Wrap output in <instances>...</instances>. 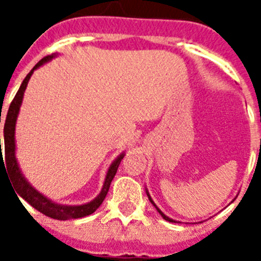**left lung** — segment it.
Masks as SVG:
<instances>
[{
    "label": "left lung",
    "instance_id": "left-lung-1",
    "mask_svg": "<svg viewBox=\"0 0 261 261\" xmlns=\"http://www.w3.org/2000/svg\"><path fill=\"white\" fill-rule=\"evenodd\" d=\"M146 193H147V197H149V200H150V202H151V204H153L154 206H155V209H156V211H158V213L161 214V216H162L163 218H165L166 221H168V222H176V221H174V220H172V218H170V217H167V216H166V214H163V213H162V211H159V208H158V206H156V205L154 204V201H153V200H151V197H150V195H149V192H147V190H146Z\"/></svg>",
    "mask_w": 261,
    "mask_h": 261
}]
</instances>
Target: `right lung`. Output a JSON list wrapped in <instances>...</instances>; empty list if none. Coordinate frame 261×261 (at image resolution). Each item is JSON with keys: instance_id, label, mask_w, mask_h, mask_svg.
<instances>
[{"instance_id": "right-lung-1", "label": "right lung", "mask_w": 261, "mask_h": 261, "mask_svg": "<svg viewBox=\"0 0 261 261\" xmlns=\"http://www.w3.org/2000/svg\"><path fill=\"white\" fill-rule=\"evenodd\" d=\"M56 55H50V56H45L44 59H41L40 61L36 64L34 68L31 69L29 74L26 75V78L23 80L22 85H20L18 93L14 96L13 102L10 103V107H9L8 115H6V120H5V126H4V140H5V162L4 158H2V149H1V158H0V165L2 162L6 163V168H8V172H10L9 176H11V184H13L14 190L17 191L18 195L22 197L24 201L29 202L31 206L39 211L40 213L45 214V216L50 217V218H55V220H70V218H82V217L90 216L91 213L96 211V209L100 206V204L103 202V200L106 199V195L108 193L110 190L111 181L116 175L117 168H119L120 162L121 159L124 158L125 154H120L116 159H115L112 165L108 168L107 175H106L105 184H103V188L100 191L98 196L93 201L87 202L84 205H61L53 202L52 200H49L48 197H45L44 195H41L40 192L34 188L29 181L26 180V177L23 176V174L20 172V168L18 166L17 158H15V123H17V117L19 114V108L22 105L23 100V94H24V90H26L27 84H29L30 78H31L32 73L35 69H38L39 66L44 65L45 62L52 60ZM1 123V121H0ZM0 147H1V138H0Z\"/></svg>"}]
</instances>
